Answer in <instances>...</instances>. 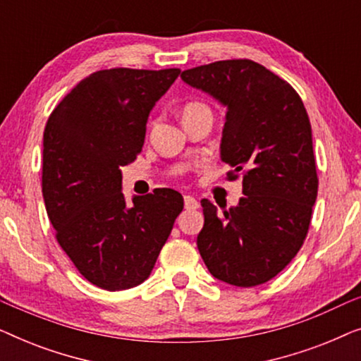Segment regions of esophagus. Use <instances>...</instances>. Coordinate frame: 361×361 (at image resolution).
Masks as SVG:
<instances>
[{"mask_svg":"<svg viewBox=\"0 0 361 361\" xmlns=\"http://www.w3.org/2000/svg\"><path fill=\"white\" fill-rule=\"evenodd\" d=\"M184 204H185V209L187 210H197L200 207L199 200H197L195 197H192V195H185L184 197Z\"/></svg>","mask_w":361,"mask_h":361,"instance_id":"34e87169","label":"esophagus"}]
</instances>
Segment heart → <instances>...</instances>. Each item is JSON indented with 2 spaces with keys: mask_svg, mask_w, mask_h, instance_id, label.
Returning <instances> with one entry per match:
<instances>
[{
  "mask_svg": "<svg viewBox=\"0 0 361 361\" xmlns=\"http://www.w3.org/2000/svg\"><path fill=\"white\" fill-rule=\"evenodd\" d=\"M200 106H204V105H200V103H189V105L184 108V113H182V115H185V113H189V111H194V110H197V108H200Z\"/></svg>",
  "mask_w": 361,
  "mask_h": 361,
  "instance_id": "heart-1",
  "label": "heart"
}]
</instances>
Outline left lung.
Returning <instances> with one entry per match:
<instances>
[{"mask_svg":"<svg viewBox=\"0 0 361 361\" xmlns=\"http://www.w3.org/2000/svg\"><path fill=\"white\" fill-rule=\"evenodd\" d=\"M182 80L226 106L221 161L243 174L238 205L200 202L197 248L212 276L238 288L273 279L302 246L317 199L312 128L288 82L248 59L184 71Z\"/></svg>","mask_w":361,"mask_h":361,"instance_id":"left-lung-1","label":"left lung"}]
</instances>
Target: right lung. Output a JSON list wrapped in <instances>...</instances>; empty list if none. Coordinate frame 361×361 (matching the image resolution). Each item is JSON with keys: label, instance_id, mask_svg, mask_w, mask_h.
<instances>
[{"label": "right lung", "instance_id": "obj_1", "mask_svg": "<svg viewBox=\"0 0 361 361\" xmlns=\"http://www.w3.org/2000/svg\"><path fill=\"white\" fill-rule=\"evenodd\" d=\"M179 68H110L83 78L44 130L42 197L61 248L83 278L106 290L149 278L184 199L172 189L121 192V166L145 145L147 116Z\"/></svg>", "mask_w": 361, "mask_h": 361}]
</instances>
